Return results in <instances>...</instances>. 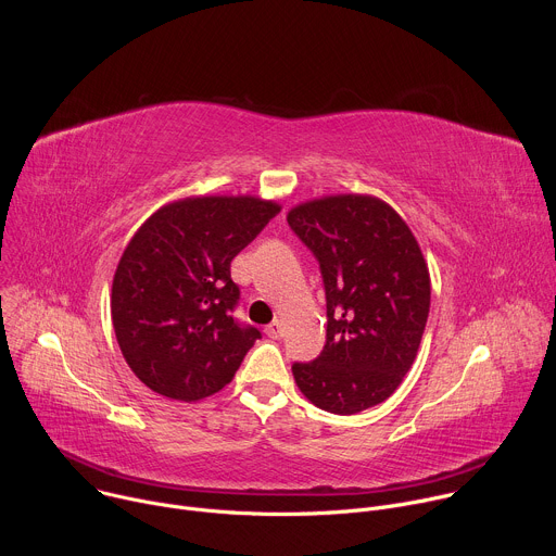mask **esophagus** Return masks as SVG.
<instances>
[{
	"label": "esophagus",
	"mask_w": 556,
	"mask_h": 556,
	"mask_svg": "<svg viewBox=\"0 0 556 556\" xmlns=\"http://www.w3.org/2000/svg\"><path fill=\"white\" fill-rule=\"evenodd\" d=\"M270 339H279L281 337V332H283V328H281V324L279 321H273V324H268L266 326V330H264Z\"/></svg>",
	"instance_id": "obj_1"
}]
</instances>
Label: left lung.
Segmentation results:
<instances>
[{
	"mask_svg": "<svg viewBox=\"0 0 556 556\" xmlns=\"http://www.w3.org/2000/svg\"><path fill=\"white\" fill-rule=\"evenodd\" d=\"M319 262L328 334L294 382L324 412L352 416L380 405L412 369L431 305V279L407 222L374 195H328L288 211Z\"/></svg>",
	"mask_w": 556,
	"mask_h": 556,
	"instance_id": "1",
	"label": "left lung"
}]
</instances>
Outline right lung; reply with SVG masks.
Wrapping results in <instances>:
<instances>
[{
    "mask_svg": "<svg viewBox=\"0 0 556 556\" xmlns=\"http://www.w3.org/2000/svg\"><path fill=\"white\" fill-rule=\"evenodd\" d=\"M279 211L253 195L185 198L136 230L116 266L112 324L151 391L195 403L232 380L262 334L235 321L230 262Z\"/></svg>",
    "mask_w": 556,
    "mask_h": 556,
    "instance_id": "1",
    "label": "right lung"
}]
</instances>
